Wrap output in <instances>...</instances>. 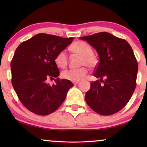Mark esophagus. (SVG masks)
<instances>
[{"instance_id": "obj_1", "label": "esophagus", "mask_w": 147, "mask_h": 147, "mask_svg": "<svg viewBox=\"0 0 147 147\" xmlns=\"http://www.w3.org/2000/svg\"><path fill=\"white\" fill-rule=\"evenodd\" d=\"M79 82H78V81H76V82H73V83H74V85H76V84H79Z\"/></svg>"}]
</instances>
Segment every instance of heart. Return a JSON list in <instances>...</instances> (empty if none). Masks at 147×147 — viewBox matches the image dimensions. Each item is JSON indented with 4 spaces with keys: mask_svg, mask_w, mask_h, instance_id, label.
<instances>
[{
    "mask_svg": "<svg viewBox=\"0 0 147 147\" xmlns=\"http://www.w3.org/2000/svg\"><path fill=\"white\" fill-rule=\"evenodd\" d=\"M74 53L81 56L80 65H88L90 67H94L97 65L98 60L96 56L93 53V50L91 46L86 42L77 41L72 44L70 47ZM54 62L58 67L64 69L67 67L68 63V57L65 51H60L56 54L54 58ZM88 72L86 66L78 68V69H68L62 72L61 76L64 79L71 82L80 81L86 77Z\"/></svg>",
    "mask_w": 147,
    "mask_h": 147,
    "instance_id": "heart-1",
    "label": "heart"
}]
</instances>
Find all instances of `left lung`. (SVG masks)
I'll use <instances>...</instances> for the list:
<instances>
[{
  "instance_id": "left-lung-1",
  "label": "left lung",
  "mask_w": 147,
  "mask_h": 147,
  "mask_svg": "<svg viewBox=\"0 0 147 147\" xmlns=\"http://www.w3.org/2000/svg\"><path fill=\"white\" fill-rule=\"evenodd\" d=\"M95 48L100 61L85 100L94 111L104 116L115 114L126 105L136 86L138 63L126 40L106 32L80 37ZM105 80H103V78Z\"/></svg>"
}]
</instances>
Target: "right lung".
<instances>
[{"label":"right lung","instance_id":"right-lung-1","mask_svg":"<svg viewBox=\"0 0 147 147\" xmlns=\"http://www.w3.org/2000/svg\"><path fill=\"white\" fill-rule=\"evenodd\" d=\"M73 37L39 33L18 46L11 63L12 85L26 108L38 115L55 112L65 99L74 84L57 78L59 71L54 62L56 54L63 51ZM55 77L56 84L47 80Z\"/></svg>","mask_w":147,"mask_h":147}]
</instances>
